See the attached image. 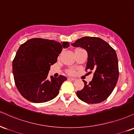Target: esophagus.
I'll return each mask as SVG.
<instances>
[{
	"label": "esophagus",
	"mask_w": 134,
	"mask_h": 134,
	"mask_svg": "<svg viewBox=\"0 0 134 134\" xmlns=\"http://www.w3.org/2000/svg\"><path fill=\"white\" fill-rule=\"evenodd\" d=\"M68 80H71V81H75V80H76V79H75V78H72V77H68Z\"/></svg>",
	"instance_id": "1"
}]
</instances>
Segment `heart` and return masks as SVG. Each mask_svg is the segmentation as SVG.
Here are the masks:
<instances>
[{"label":"heart","mask_w":134,"mask_h":134,"mask_svg":"<svg viewBox=\"0 0 134 134\" xmlns=\"http://www.w3.org/2000/svg\"><path fill=\"white\" fill-rule=\"evenodd\" d=\"M68 72H69V73H70V74H74V73H75V71H74L73 70H70Z\"/></svg>","instance_id":"obj_1"}]
</instances>
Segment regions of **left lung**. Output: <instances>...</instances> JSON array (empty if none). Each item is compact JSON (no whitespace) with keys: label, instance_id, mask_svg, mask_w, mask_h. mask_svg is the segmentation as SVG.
<instances>
[{"label":"left lung","instance_id":"left-lung-1","mask_svg":"<svg viewBox=\"0 0 134 134\" xmlns=\"http://www.w3.org/2000/svg\"><path fill=\"white\" fill-rule=\"evenodd\" d=\"M71 45L87 51L86 70L94 72L89 84L83 80L84 87L76 92L77 97L87 103H101L110 95L119 78V63L115 51L104 40L96 37H81Z\"/></svg>","mask_w":134,"mask_h":134}]
</instances>
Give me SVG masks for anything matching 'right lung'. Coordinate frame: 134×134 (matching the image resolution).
<instances>
[{
  "mask_svg": "<svg viewBox=\"0 0 134 134\" xmlns=\"http://www.w3.org/2000/svg\"><path fill=\"white\" fill-rule=\"evenodd\" d=\"M68 42L32 38L20 45L12 62L15 85L24 98L33 103H44L54 98L67 80L60 75L48 78L50 67L57 61Z\"/></svg>",
  "mask_w": 134,
  "mask_h": 134,
  "instance_id": "right-lung-1",
  "label": "right lung"
}]
</instances>
